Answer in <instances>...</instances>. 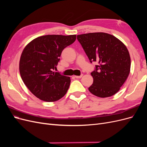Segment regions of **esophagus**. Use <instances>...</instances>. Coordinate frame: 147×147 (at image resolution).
<instances>
[{
    "label": "esophagus",
    "mask_w": 147,
    "mask_h": 147,
    "mask_svg": "<svg viewBox=\"0 0 147 147\" xmlns=\"http://www.w3.org/2000/svg\"><path fill=\"white\" fill-rule=\"evenodd\" d=\"M82 77H83V74H82L81 75H80V76H77H77H75V77L76 78H81Z\"/></svg>",
    "instance_id": "obj_1"
}]
</instances>
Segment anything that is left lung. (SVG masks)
<instances>
[{"label": "left lung", "instance_id": "obj_1", "mask_svg": "<svg viewBox=\"0 0 147 147\" xmlns=\"http://www.w3.org/2000/svg\"><path fill=\"white\" fill-rule=\"evenodd\" d=\"M91 63L99 61L91 73L93 83L89 91L99 97L116 94L126 82L131 69V57L125 45L113 35L104 32L77 35Z\"/></svg>", "mask_w": 147, "mask_h": 147}]
</instances>
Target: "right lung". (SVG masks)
I'll list each match as a JSON object with an SVG mask.
<instances>
[{
    "label": "right lung",
    "instance_id": "add662e5",
    "mask_svg": "<svg viewBox=\"0 0 147 147\" xmlns=\"http://www.w3.org/2000/svg\"><path fill=\"white\" fill-rule=\"evenodd\" d=\"M76 40V35H47L29 42L22 52L20 72L25 85L39 99L55 102L61 99L70 84L69 77L53 70L61 53Z\"/></svg>",
    "mask_w": 147,
    "mask_h": 147
}]
</instances>
